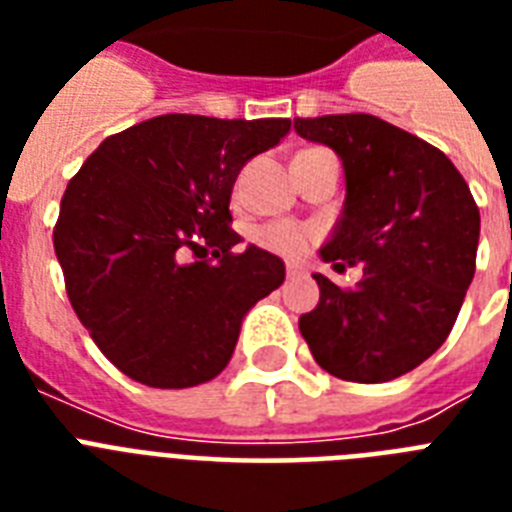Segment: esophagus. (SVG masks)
<instances>
[{
    "label": "esophagus",
    "mask_w": 512,
    "mask_h": 512,
    "mask_svg": "<svg viewBox=\"0 0 512 512\" xmlns=\"http://www.w3.org/2000/svg\"><path fill=\"white\" fill-rule=\"evenodd\" d=\"M305 268L300 263H287V276L289 279H295V276H303Z\"/></svg>",
    "instance_id": "34e87169"
}]
</instances>
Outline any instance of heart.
<instances>
[{
    "label": "heart",
    "instance_id": "heart-1",
    "mask_svg": "<svg viewBox=\"0 0 512 512\" xmlns=\"http://www.w3.org/2000/svg\"><path fill=\"white\" fill-rule=\"evenodd\" d=\"M316 231L311 225L295 223V220H279V223L263 225L255 233L257 247H263L265 252H273L279 257H300L311 249Z\"/></svg>",
    "mask_w": 512,
    "mask_h": 512
}]
</instances>
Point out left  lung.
Wrapping results in <instances>:
<instances>
[{
    "mask_svg": "<svg viewBox=\"0 0 512 512\" xmlns=\"http://www.w3.org/2000/svg\"><path fill=\"white\" fill-rule=\"evenodd\" d=\"M295 130L335 148L345 167V212L321 257L335 271L364 268L356 289L313 273L321 297L300 332L340 380H396L457 321L476 273V199L444 151L372 114L295 119Z\"/></svg>",
    "mask_w": 512,
    "mask_h": 512,
    "instance_id": "obj_1",
    "label": "left lung"
}]
</instances>
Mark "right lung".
<instances>
[{
    "mask_svg": "<svg viewBox=\"0 0 512 512\" xmlns=\"http://www.w3.org/2000/svg\"><path fill=\"white\" fill-rule=\"evenodd\" d=\"M289 119L167 114L116 132L68 180L55 255L68 300L100 353L148 388L223 372L241 319L281 287L265 249L233 252L231 191Z\"/></svg>",
    "mask_w": 512,
    "mask_h": 512,
    "instance_id": "1",
    "label": "right lung"
}]
</instances>
